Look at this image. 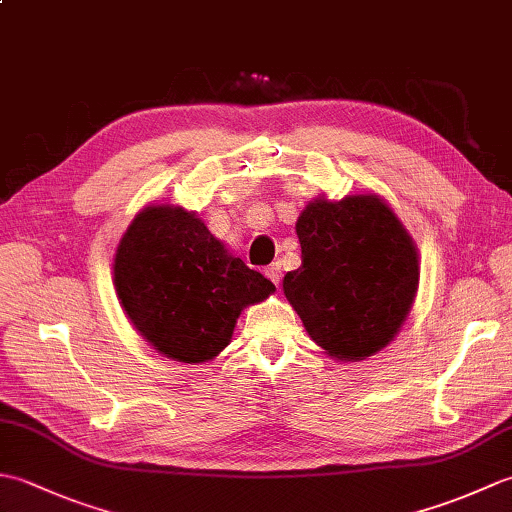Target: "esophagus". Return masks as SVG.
Listing matches in <instances>:
<instances>
[{
	"label": "esophagus",
	"instance_id": "34e87169",
	"mask_svg": "<svg viewBox=\"0 0 512 512\" xmlns=\"http://www.w3.org/2000/svg\"><path fill=\"white\" fill-rule=\"evenodd\" d=\"M264 273H266V277H268L270 281H273L275 286H279V281H281V264H279V262L270 264V266L264 270Z\"/></svg>",
	"mask_w": 512,
	"mask_h": 512
}]
</instances>
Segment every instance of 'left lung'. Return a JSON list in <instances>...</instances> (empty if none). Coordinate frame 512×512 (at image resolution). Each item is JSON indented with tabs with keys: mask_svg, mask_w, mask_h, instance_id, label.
<instances>
[{
	"mask_svg": "<svg viewBox=\"0 0 512 512\" xmlns=\"http://www.w3.org/2000/svg\"><path fill=\"white\" fill-rule=\"evenodd\" d=\"M301 266L284 292L312 341L341 361H363L394 339L418 290V253L376 195L317 200L297 220Z\"/></svg>",
	"mask_w": 512,
	"mask_h": 512,
	"instance_id": "8db88e82",
	"label": "left lung"
}]
</instances>
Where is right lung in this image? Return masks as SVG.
Returning a JSON list of instances; mask_svg holds the SVG:
<instances>
[{
	"mask_svg": "<svg viewBox=\"0 0 512 512\" xmlns=\"http://www.w3.org/2000/svg\"><path fill=\"white\" fill-rule=\"evenodd\" d=\"M114 284L136 330L180 363L220 354L242 308L275 290L180 206H149L136 217L116 250Z\"/></svg>",
	"mask_w": 512,
	"mask_h": 512,
	"instance_id": "1",
	"label": "right lung"
}]
</instances>
